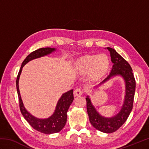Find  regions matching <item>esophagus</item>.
<instances>
[{
    "mask_svg": "<svg viewBox=\"0 0 149 149\" xmlns=\"http://www.w3.org/2000/svg\"><path fill=\"white\" fill-rule=\"evenodd\" d=\"M83 91L81 88H76L74 91V95L75 97H77V96H80L81 95H83Z\"/></svg>",
    "mask_w": 149,
    "mask_h": 149,
    "instance_id": "obj_1",
    "label": "esophagus"
}]
</instances>
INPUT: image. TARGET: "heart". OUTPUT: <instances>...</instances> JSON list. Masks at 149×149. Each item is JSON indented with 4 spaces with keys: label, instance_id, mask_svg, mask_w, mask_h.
I'll return each instance as SVG.
<instances>
[{
    "label": "heart",
    "instance_id": "heart-1",
    "mask_svg": "<svg viewBox=\"0 0 149 149\" xmlns=\"http://www.w3.org/2000/svg\"><path fill=\"white\" fill-rule=\"evenodd\" d=\"M110 60L106 54L86 55L79 59L75 64V69L81 74L89 73L91 77L99 78L108 71Z\"/></svg>",
    "mask_w": 149,
    "mask_h": 149
}]
</instances>
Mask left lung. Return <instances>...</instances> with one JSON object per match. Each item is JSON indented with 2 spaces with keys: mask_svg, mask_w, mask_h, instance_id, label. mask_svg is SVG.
I'll list each match as a JSON object with an SVG mask.
<instances>
[{
  "mask_svg": "<svg viewBox=\"0 0 149 149\" xmlns=\"http://www.w3.org/2000/svg\"><path fill=\"white\" fill-rule=\"evenodd\" d=\"M109 50L111 61L113 63L109 74L98 84V86L114 77H121L124 81L125 96L119 112L111 117L101 115L93 106L90 96L87 95L86 108L89 120L93 127L105 133H111L121 127L125 122L132 109L136 88V82L132 70L129 63L116 50L107 47Z\"/></svg>",
  "mask_w": 149,
  "mask_h": 149,
  "instance_id": "8db88e82",
  "label": "left lung"
}]
</instances>
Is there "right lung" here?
I'll return each instance as SVG.
<instances>
[{
  "mask_svg": "<svg viewBox=\"0 0 149 149\" xmlns=\"http://www.w3.org/2000/svg\"><path fill=\"white\" fill-rule=\"evenodd\" d=\"M56 50L57 49L55 48L46 47V48L39 49L31 52L22 63L17 81H16L19 103H20V109L22 115L33 128L38 131L47 134L56 133V132L62 130V129L65 127L66 123V119H67V114L66 113H67L69 107L70 106L73 100H74V94H73L74 90H70L67 92L62 94L61 97H60L57 102L54 111L51 116H49V118H39L31 115L25 107L20 95L18 83L22 68L25 65H26L28 62L32 61L33 59L50 54L51 53L56 51Z\"/></svg>",
  "mask_w": 149,
  "mask_h": 149,
  "instance_id": "right-lung-1",
  "label": "right lung"
}]
</instances>
